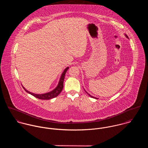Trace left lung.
Wrapping results in <instances>:
<instances>
[{
    "label": "left lung",
    "mask_w": 148,
    "mask_h": 148,
    "mask_svg": "<svg viewBox=\"0 0 148 148\" xmlns=\"http://www.w3.org/2000/svg\"><path fill=\"white\" fill-rule=\"evenodd\" d=\"M125 36H127V38H128V37H127V35H125ZM88 95H89V96L90 97H92V98H94V99H97V98H96V97H93V96H91V95H90L89 94H88Z\"/></svg>",
    "instance_id": "obj_1"
}]
</instances>
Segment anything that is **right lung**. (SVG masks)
Masks as SVG:
<instances>
[{"instance_id":"1","label":"right lung","mask_w":148,"mask_h":148,"mask_svg":"<svg viewBox=\"0 0 148 148\" xmlns=\"http://www.w3.org/2000/svg\"><path fill=\"white\" fill-rule=\"evenodd\" d=\"M68 67L66 68L64 71L63 73H62V76L60 77V81H59V84L57 86V87L54 89L52 91L50 92H48V93H45V94H41V95H37V94H34L33 93H31V92H28V90H27L24 87H23L24 88V89L27 92H28V93L31 94V95L34 96V97L39 99H41V100H49V99H51L52 98H54V97H56V96H58L60 93L62 92L63 88V82L64 80V77H65V75L66 73V72L67 71V70L68 69Z\"/></svg>"}]
</instances>
